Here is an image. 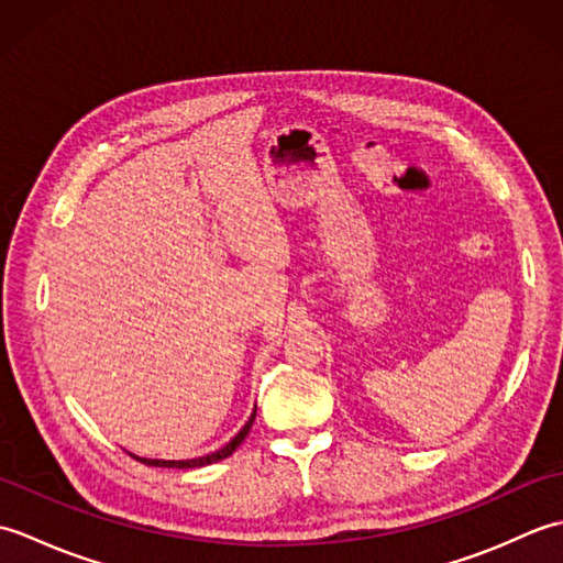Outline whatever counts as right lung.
<instances>
[{
  "label": "right lung",
  "instance_id": "add662e5",
  "mask_svg": "<svg viewBox=\"0 0 563 563\" xmlns=\"http://www.w3.org/2000/svg\"><path fill=\"white\" fill-rule=\"evenodd\" d=\"M254 418H256V409H254V413H251V418L246 421V426L239 430V433L227 442V445L222 448V450H218V452H210V454H206V457H196V460H147V457H133L135 460H140L142 464H150V466H169V470H194V466H206V464H212V462H220V460H224V457H230V454L242 445V440L249 435V430H251V426H254Z\"/></svg>",
  "mask_w": 563,
  "mask_h": 563
}]
</instances>
